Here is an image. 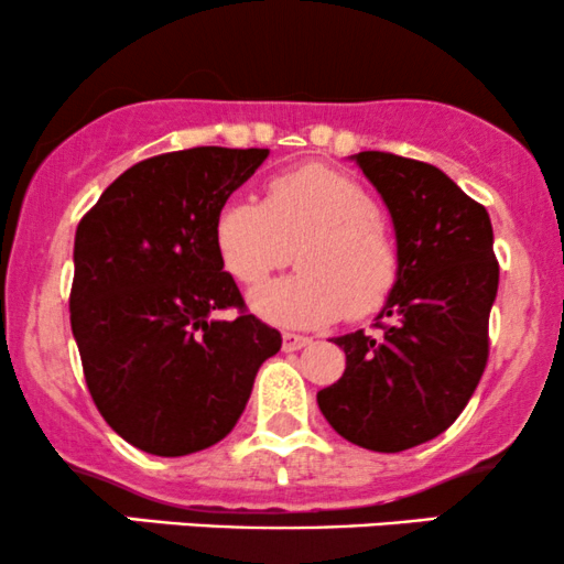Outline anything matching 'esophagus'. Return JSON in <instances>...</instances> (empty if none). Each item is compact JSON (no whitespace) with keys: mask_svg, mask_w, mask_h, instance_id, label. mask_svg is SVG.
I'll use <instances>...</instances> for the list:
<instances>
[{"mask_svg":"<svg viewBox=\"0 0 564 564\" xmlns=\"http://www.w3.org/2000/svg\"><path fill=\"white\" fill-rule=\"evenodd\" d=\"M310 336H302V334H283V349H286V352H294V349H302V347H307L310 345Z\"/></svg>","mask_w":564,"mask_h":564,"instance_id":"obj_1","label":"esophagus"}]
</instances>
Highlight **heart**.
Masks as SVG:
<instances>
[{"label":"heart","mask_w":564,"mask_h":564,"mask_svg":"<svg viewBox=\"0 0 564 564\" xmlns=\"http://www.w3.org/2000/svg\"><path fill=\"white\" fill-rule=\"evenodd\" d=\"M302 273L251 294V310L283 328H321L379 313L400 281V251L381 223L377 198L349 174L302 164L275 174L264 200L232 193L215 215V246L225 270L260 286L289 262Z\"/></svg>","instance_id":"heart-1"}]
</instances>
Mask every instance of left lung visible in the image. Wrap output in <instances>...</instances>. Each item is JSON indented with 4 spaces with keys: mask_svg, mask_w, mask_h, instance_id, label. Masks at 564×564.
<instances>
[{
    "mask_svg": "<svg viewBox=\"0 0 564 564\" xmlns=\"http://www.w3.org/2000/svg\"><path fill=\"white\" fill-rule=\"evenodd\" d=\"M355 161L392 215L400 281L379 334L334 339L347 368L318 405L349 443L398 453L448 430L480 384L498 291L494 228L485 206L437 166L381 151Z\"/></svg>",
    "mask_w": 564,
    "mask_h": 564,
    "instance_id": "left-lung-1",
    "label": "left lung"
}]
</instances>
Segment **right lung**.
Instances as JSON below:
<instances>
[{
    "mask_svg": "<svg viewBox=\"0 0 564 564\" xmlns=\"http://www.w3.org/2000/svg\"><path fill=\"white\" fill-rule=\"evenodd\" d=\"M268 148L161 153L116 177L82 217L70 328L100 416L134 448L187 456L241 419L281 334L246 310L215 246L225 198ZM217 308H238L217 322Z\"/></svg>",
    "mask_w": 564,
    "mask_h": 564,
    "instance_id": "obj_1",
    "label": "right lung"
}]
</instances>
